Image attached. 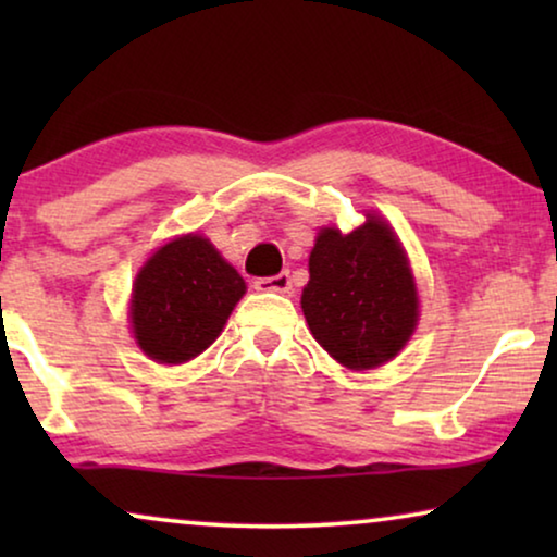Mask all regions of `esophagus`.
I'll return each mask as SVG.
<instances>
[{"instance_id":"obj_1","label":"esophagus","mask_w":557,"mask_h":557,"mask_svg":"<svg viewBox=\"0 0 557 557\" xmlns=\"http://www.w3.org/2000/svg\"><path fill=\"white\" fill-rule=\"evenodd\" d=\"M256 292H276V294H286L292 288V276L288 271H281L276 276H261L253 281Z\"/></svg>"}]
</instances>
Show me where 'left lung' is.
<instances>
[{
	"label": "left lung",
	"instance_id": "obj_1",
	"mask_svg": "<svg viewBox=\"0 0 557 557\" xmlns=\"http://www.w3.org/2000/svg\"><path fill=\"white\" fill-rule=\"evenodd\" d=\"M301 309L314 339L349 370H370L400 352L418 322L406 253L375 215L349 235L324 227L309 256Z\"/></svg>",
	"mask_w": 557,
	"mask_h": 557
}]
</instances>
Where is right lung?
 <instances>
[{
	"mask_svg": "<svg viewBox=\"0 0 557 557\" xmlns=\"http://www.w3.org/2000/svg\"><path fill=\"white\" fill-rule=\"evenodd\" d=\"M246 294V281L200 235L166 243L139 271L134 337L151 360L180 364L208 349Z\"/></svg>",
	"mask_w": 557,
	"mask_h": 557,
	"instance_id": "add662e5",
	"label": "right lung"
}]
</instances>
